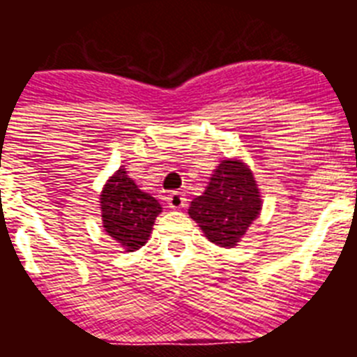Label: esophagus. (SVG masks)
<instances>
[{"label":"esophagus","instance_id":"34e87169","mask_svg":"<svg viewBox=\"0 0 357 357\" xmlns=\"http://www.w3.org/2000/svg\"><path fill=\"white\" fill-rule=\"evenodd\" d=\"M166 202L172 209H182V207L188 206V198H185L184 193L181 191H172V193L166 197Z\"/></svg>","mask_w":357,"mask_h":357}]
</instances>
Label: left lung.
<instances>
[{"instance_id": "8db88e82", "label": "left lung", "mask_w": 357, "mask_h": 357, "mask_svg": "<svg viewBox=\"0 0 357 357\" xmlns=\"http://www.w3.org/2000/svg\"><path fill=\"white\" fill-rule=\"evenodd\" d=\"M261 211L259 189L239 160H222L204 195L189 206V216L209 241L232 248Z\"/></svg>"}]
</instances>
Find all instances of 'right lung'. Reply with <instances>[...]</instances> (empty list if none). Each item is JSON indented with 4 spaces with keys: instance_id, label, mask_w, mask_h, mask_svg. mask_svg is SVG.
<instances>
[{
    "instance_id": "right-lung-1",
    "label": "right lung",
    "mask_w": 357,
    "mask_h": 357,
    "mask_svg": "<svg viewBox=\"0 0 357 357\" xmlns=\"http://www.w3.org/2000/svg\"><path fill=\"white\" fill-rule=\"evenodd\" d=\"M100 206L107 234L127 252L143 247L162 209L155 198L135 185L125 168L110 176L102 191Z\"/></svg>"
}]
</instances>
